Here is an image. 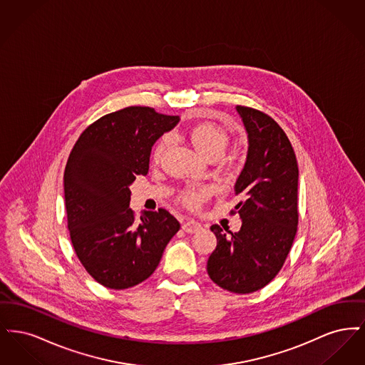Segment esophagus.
<instances>
[{"instance_id": "obj_1", "label": "esophagus", "mask_w": 365, "mask_h": 365, "mask_svg": "<svg viewBox=\"0 0 365 365\" xmlns=\"http://www.w3.org/2000/svg\"><path fill=\"white\" fill-rule=\"evenodd\" d=\"M202 228V226L198 223V222H195V220H186L183 225H182V230L185 231V232H187V234H194V232H198Z\"/></svg>"}]
</instances>
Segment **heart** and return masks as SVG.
Wrapping results in <instances>:
<instances>
[{
    "label": "heart",
    "mask_w": 365,
    "mask_h": 365,
    "mask_svg": "<svg viewBox=\"0 0 365 365\" xmlns=\"http://www.w3.org/2000/svg\"><path fill=\"white\" fill-rule=\"evenodd\" d=\"M189 137L195 150L207 158L210 156H222L228 142L226 131L222 127L210 123H201L194 125L190 130ZM168 145H170L168 135H164L163 138L158 139L153 149L155 161H158L163 157ZM210 194H212V187L209 186L189 187L182 191L180 200L189 207H198L208 198Z\"/></svg>",
    "instance_id": "obj_1"
}]
</instances>
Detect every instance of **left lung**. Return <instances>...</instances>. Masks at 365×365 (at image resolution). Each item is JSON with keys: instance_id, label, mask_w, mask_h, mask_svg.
Listing matches in <instances>:
<instances>
[{"instance_id": "8db88e82", "label": "left lung", "mask_w": 365, "mask_h": 365, "mask_svg": "<svg viewBox=\"0 0 365 365\" xmlns=\"http://www.w3.org/2000/svg\"><path fill=\"white\" fill-rule=\"evenodd\" d=\"M247 134V156L234 190L242 201L238 232L217 225L216 249L207 271L217 286L247 294L278 275L292 249L298 225V165L293 146L272 118L253 108L237 106Z\"/></svg>"}]
</instances>
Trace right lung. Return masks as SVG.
<instances>
[{"instance_id": "1", "label": "right lung", "mask_w": 365, "mask_h": 365, "mask_svg": "<svg viewBox=\"0 0 365 365\" xmlns=\"http://www.w3.org/2000/svg\"><path fill=\"white\" fill-rule=\"evenodd\" d=\"M179 116L128 106L90 124L76 140L64 173L71 242L82 265L113 290L149 278L180 225L165 210L135 220L130 186L149 171L152 146Z\"/></svg>"}]
</instances>
